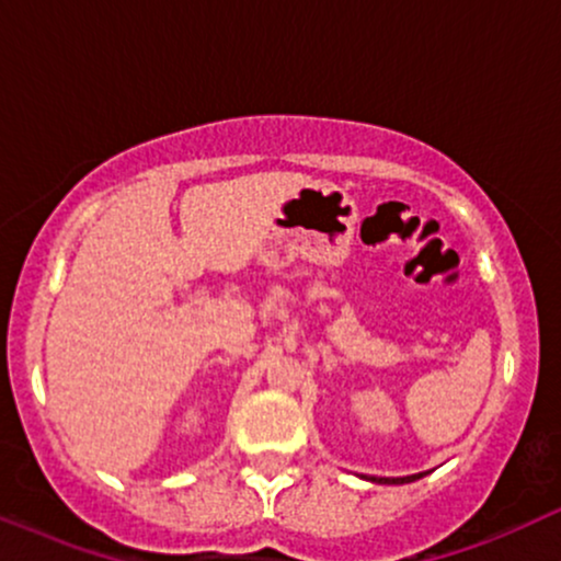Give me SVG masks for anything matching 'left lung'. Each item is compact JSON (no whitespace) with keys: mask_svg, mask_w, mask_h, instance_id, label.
I'll use <instances>...</instances> for the list:
<instances>
[{"mask_svg":"<svg viewBox=\"0 0 561 561\" xmlns=\"http://www.w3.org/2000/svg\"><path fill=\"white\" fill-rule=\"evenodd\" d=\"M424 472H420V474H405V478H366V480H371V482H379V485H403V482H414V480H420Z\"/></svg>","mask_w":561,"mask_h":561,"instance_id":"obj_1","label":"left lung"}]
</instances>
